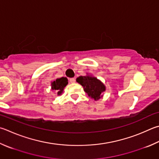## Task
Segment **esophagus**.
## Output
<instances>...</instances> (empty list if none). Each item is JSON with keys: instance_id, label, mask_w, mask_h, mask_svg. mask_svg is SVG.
Masks as SVG:
<instances>
[{"instance_id": "34e87169", "label": "esophagus", "mask_w": 159, "mask_h": 159, "mask_svg": "<svg viewBox=\"0 0 159 159\" xmlns=\"http://www.w3.org/2000/svg\"><path fill=\"white\" fill-rule=\"evenodd\" d=\"M70 81L71 83H74L75 82H76V79H75L74 78H71V79H70Z\"/></svg>"}]
</instances>
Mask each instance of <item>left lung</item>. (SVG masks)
I'll use <instances>...</instances> for the list:
<instances>
[{"label":"left lung","mask_w":159,"mask_h":159,"mask_svg":"<svg viewBox=\"0 0 159 159\" xmlns=\"http://www.w3.org/2000/svg\"><path fill=\"white\" fill-rule=\"evenodd\" d=\"M76 81L83 86V89L88 96L95 101L102 97V93L106 90V86L101 80L89 75L78 77Z\"/></svg>","instance_id":"obj_1"}]
</instances>
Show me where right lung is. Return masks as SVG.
<instances>
[{"mask_svg": "<svg viewBox=\"0 0 159 159\" xmlns=\"http://www.w3.org/2000/svg\"><path fill=\"white\" fill-rule=\"evenodd\" d=\"M68 84V80L66 77H62L57 79L51 82V89L57 92V95H60L63 92V89Z\"/></svg>", "mask_w": 159, "mask_h": 159, "instance_id": "1", "label": "right lung"}]
</instances>
